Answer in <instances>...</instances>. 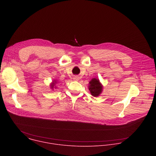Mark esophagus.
Returning a JSON list of instances; mask_svg holds the SVG:
<instances>
[{
	"label": "esophagus",
	"instance_id": "1",
	"mask_svg": "<svg viewBox=\"0 0 156 156\" xmlns=\"http://www.w3.org/2000/svg\"><path fill=\"white\" fill-rule=\"evenodd\" d=\"M73 79H74L75 80H76V81H78V80H79V78H78V76H75V77L73 78Z\"/></svg>",
	"mask_w": 156,
	"mask_h": 156
}]
</instances>
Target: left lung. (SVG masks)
<instances>
[{"instance_id": "left-lung-1", "label": "left lung", "mask_w": 156, "mask_h": 156, "mask_svg": "<svg viewBox=\"0 0 156 156\" xmlns=\"http://www.w3.org/2000/svg\"><path fill=\"white\" fill-rule=\"evenodd\" d=\"M89 84H90L88 86L89 90L90 91L93 96L98 97L101 94L103 90V86L100 83L99 79L95 78H93L89 83Z\"/></svg>"}]
</instances>
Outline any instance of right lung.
<instances>
[{
  "instance_id": "obj_1",
  "label": "right lung",
  "mask_w": 156,
  "mask_h": 156,
  "mask_svg": "<svg viewBox=\"0 0 156 156\" xmlns=\"http://www.w3.org/2000/svg\"><path fill=\"white\" fill-rule=\"evenodd\" d=\"M56 83H57V82H56V80H54V81H52V83L50 85V86H51V87L52 89V90H53V88H54V86H55V87H56V86H55V84H56Z\"/></svg>"
}]
</instances>
